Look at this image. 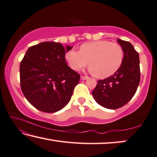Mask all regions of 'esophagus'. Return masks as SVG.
I'll return each mask as SVG.
<instances>
[{
  "mask_svg": "<svg viewBox=\"0 0 157 157\" xmlns=\"http://www.w3.org/2000/svg\"><path fill=\"white\" fill-rule=\"evenodd\" d=\"M88 78H89V77H87V76H83V75L81 76L82 80H85V79H87Z\"/></svg>",
  "mask_w": 157,
  "mask_h": 157,
  "instance_id": "esophagus-1",
  "label": "esophagus"
}]
</instances>
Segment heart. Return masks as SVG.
Wrapping results in <instances>:
<instances>
[{
	"mask_svg": "<svg viewBox=\"0 0 157 157\" xmlns=\"http://www.w3.org/2000/svg\"><path fill=\"white\" fill-rule=\"evenodd\" d=\"M65 59L72 70L78 71L87 65L94 76L104 78L117 71L124 59V50L117 43L99 40L84 43L79 51L71 49Z\"/></svg>",
	"mask_w": 157,
	"mask_h": 157,
	"instance_id": "1",
	"label": "heart"
}]
</instances>
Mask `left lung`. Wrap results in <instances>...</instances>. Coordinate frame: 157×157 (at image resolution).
<instances>
[{
	"instance_id": "left-lung-1",
	"label": "left lung",
	"mask_w": 157,
	"mask_h": 157,
	"mask_svg": "<svg viewBox=\"0 0 157 157\" xmlns=\"http://www.w3.org/2000/svg\"><path fill=\"white\" fill-rule=\"evenodd\" d=\"M124 50L122 65L114 75L98 82L92 96L99 105L116 109L125 105L135 94L140 82V56L129 42L117 39Z\"/></svg>"
}]
</instances>
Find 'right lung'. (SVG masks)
Instances as JSON below:
<instances>
[{
  "label": "right lung",
  "instance_id": "right-lung-1",
  "mask_svg": "<svg viewBox=\"0 0 157 157\" xmlns=\"http://www.w3.org/2000/svg\"><path fill=\"white\" fill-rule=\"evenodd\" d=\"M71 49L56 42H43L28 49L20 65L21 87L37 109L52 113L70 101L80 78L65 61V53Z\"/></svg>",
  "mask_w": 157,
  "mask_h": 157
}]
</instances>
